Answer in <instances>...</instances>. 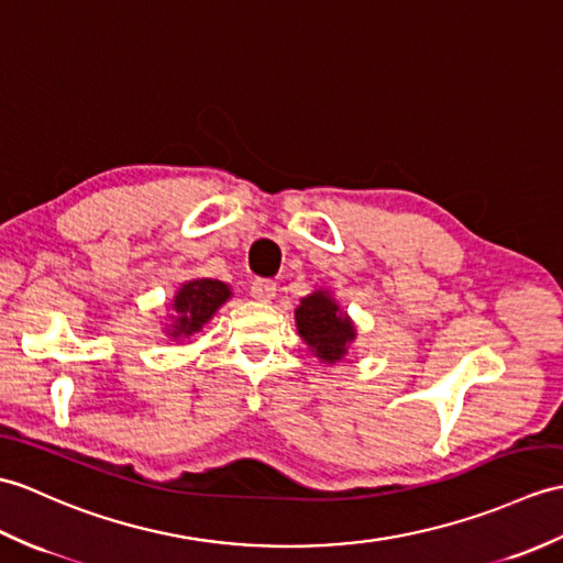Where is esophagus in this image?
<instances>
[{"instance_id": "esophagus-1", "label": "esophagus", "mask_w": 563, "mask_h": 563, "mask_svg": "<svg viewBox=\"0 0 563 563\" xmlns=\"http://www.w3.org/2000/svg\"><path fill=\"white\" fill-rule=\"evenodd\" d=\"M252 297L258 299V302H271V299L276 297V283L264 280V278H256L252 283Z\"/></svg>"}]
</instances>
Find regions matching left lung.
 <instances>
[{"instance_id": "obj_1", "label": "left lung", "mask_w": 563, "mask_h": 563, "mask_svg": "<svg viewBox=\"0 0 563 563\" xmlns=\"http://www.w3.org/2000/svg\"><path fill=\"white\" fill-rule=\"evenodd\" d=\"M295 323L299 338L323 364L343 362L357 338L355 321L335 302L333 292L323 287L299 299Z\"/></svg>"}]
</instances>
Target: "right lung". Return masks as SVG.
Listing matches in <instances>:
<instances>
[{
  "instance_id": "right-lung-1",
  "label": "right lung",
  "mask_w": 563,
  "mask_h": 563,
  "mask_svg": "<svg viewBox=\"0 0 563 563\" xmlns=\"http://www.w3.org/2000/svg\"><path fill=\"white\" fill-rule=\"evenodd\" d=\"M232 297V287L213 278H191L185 280L169 302V313L165 319V335L173 341H185L199 333L203 325L216 317V311Z\"/></svg>"
}]
</instances>
